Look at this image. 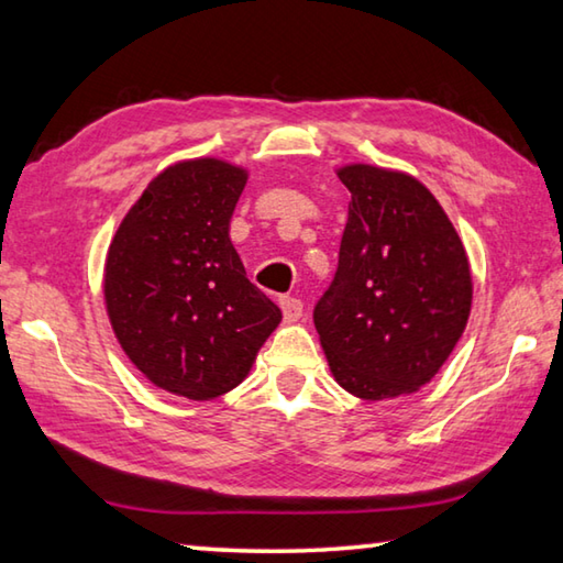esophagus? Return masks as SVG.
I'll return each instance as SVG.
<instances>
[{"label": "esophagus", "mask_w": 563, "mask_h": 563, "mask_svg": "<svg viewBox=\"0 0 563 563\" xmlns=\"http://www.w3.org/2000/svg\"><path fill=\"white\" fill-rule=\"evenodd\" d=\"M280 308H283V318L288 320V322L300 320V316H302V300L290 298V295H283Z\"/></svg>", "instance_id": "1"}]
</instances>
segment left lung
<instances>
[{
  "instance_id": "left-lung-1",
  "label": "left lung",
  "mask_w": 563,
  "mask_h": 563,
  "mask_svg": "<svg viewBox=\"0 0 563 563\" xmlns=\"http://www.w3.org/2000/svg\"><path fill=\"white\" fill-rule=\"evenodd\" d=\"M338 176L352 201L335 278L312 310L320 345L355 397L417 393L440 373L470 318L464 245L417 178L367 164Z\"/></svg>"
}]
</instances>
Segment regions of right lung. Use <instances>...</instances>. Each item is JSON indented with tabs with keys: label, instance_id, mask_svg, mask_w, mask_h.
<instances>
[{
	"label": "right lung",
	"instance_id": "1",
	"mask_svg": "<svg viewBox=\"0 0 563 563\" xmlns=\"http://www.w3.org/2000/svg\"><path fill=\"white\" fill-rule=\"evenodd\" d=\"M245 180L218 158L168 166L121 221L103 268L123 352L156 387L196 402L241 385L283 318L228 235Z\"/></svg>",
	"mask_w": 563,
	"mask_h": 563
}]
</instances>
